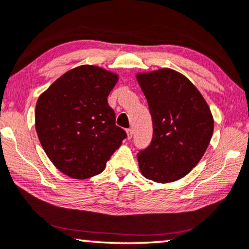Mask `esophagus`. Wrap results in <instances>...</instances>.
Segmentation results:
<instances>
[{"instance_id":"1","label":"esophagus","mask_w":249,"mask_h":249,"mask_svg":"<svg viewBox=\"0 0 249 249\" xmlns=\"http://www.w3.org/2000/svg\"><path fill=\"white\" fill-rule=\"evenodd\" d=\"M126 133H127V139H132V137H133V130H132V128H127Z\"/></svg>"}]
</instances>
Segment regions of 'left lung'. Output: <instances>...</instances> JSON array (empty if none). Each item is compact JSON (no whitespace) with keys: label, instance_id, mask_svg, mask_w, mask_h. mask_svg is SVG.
Wrapping results in <instances>:
<instances>
[{"label":"left lung","instance_id":"left-lung-1","mask_svg":"<svg viewBox=\"0 0 249 249\" xmlns=\"http://www.w3.org/2000/svg\"><path fill=\"white\" fill-rule=\"evenodd\" d=\"M137 80L148 103L153 138L137 154L146 178L167 183L182 178L204 155L213 117L198 89L178 71L163 68Z\"/></svg>","mask_w":249,"mask_h":249}]
</instances>
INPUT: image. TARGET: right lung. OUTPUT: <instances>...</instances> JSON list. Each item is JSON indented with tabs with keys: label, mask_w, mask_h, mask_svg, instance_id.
<instances>
[{
	"label": "right lung",
	"mask_w": 249,
	"mask_h": 249,
	"mask_svg": "<svg viewBox=\"0 0 249 249\" xmlns=\"http://www.w3.org/2000/svg\"><path fill=\"white\" fill-rule=\"evenodd\" d=\"M118 75L83 65L60 76L39 96L36 131L60 172L76 179L102 173L126 132L116 125L107 96Z\"/></svg>",
	"instance_id": "obj_1"
}]
</instances>
